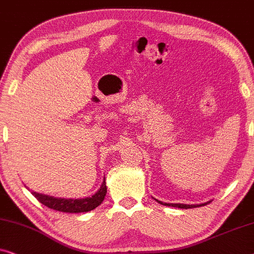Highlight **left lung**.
Returning a JSON list of instances; mask_svg holds the SVG:
<instances>
[{
	"instance_id": "1",
	"label": "left lung",
	"mask_w": 254,
	"mask_h": 254,
	"mask_svg": "<svg viewBox=\"0 0 254 254\" xmlns=\"http://www.w3.org/2000/svg\"><path fill=\"white\" fill-rule=\"evenodd\" d=\"M159 201V200H158ZM161 205L164 206H170V207H178V208H184V209H188V208H195V207H200V206H205L207 203H209L210 201H207L205 203H200V205H187V203H167V202H162V201H159Z\"/></svg>"
}]
</instances>
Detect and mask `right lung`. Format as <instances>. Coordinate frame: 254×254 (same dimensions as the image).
<instances>
[{
    "label": "right lung",
    "instance_id": "right-lung-1",
    "mask_svg": "<svg viewBox=\"0 0 254 254\" xmlns=\"http://www.w3.org/2000/svg\"><path fill=\"white\" fill-rule=\"evenodd\" d=\"M107 193L106 180L103 178L101 187L95 192L92 197L81 198V199H65L56 198L53 195L38 193L32 191V194L40 201L42 205L49 207L51 209L59 210L63 213H86L94 209L99 205H101Z\"/></svg>",
    "mask_w": 254,
    "mask_h": 254
}]
</instances>
